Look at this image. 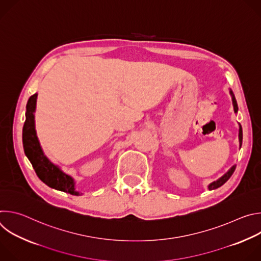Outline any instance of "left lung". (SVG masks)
I'll return each instance as SVG.
<instances>
[{"instance_id":"8db88e82","label":"left lung","mask_w":261,"mask_h":261,"mask_svg":"<svg viewBox=\"0 0 261 261\" xmlns=\"http://www.w3.org/2000/svg\"><path fill=\"white\" fill-rule=\"evenodd\" d=\"M229 94H230V96H231V100H232V105H233L234 114H238V110H239L238 103H237L236 97H234V95H233V93H232V91H231L230 89H229ZM239 141H240V148H241V146H242V142H243V129H242L241 124H239ZM234 170H236V165L231 166V168H230L226 173L223 174L220 178H218L217 180H214L213 182H211V184L207 186L208 190H215V189H217V188L221 187L222 185H224V184L229 179V177L232 175V173H233V171H234Z\"/></svg>"}]
</instances>
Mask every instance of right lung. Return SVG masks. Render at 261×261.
<instances>
[{
	"label": "right lung",
	"mask_w": 261,
	"mask_h": 261,
	"mask_svg": "<svg viewBox=\"0 0 261 261\" xmlns=\"http://www.w3.org/2000/svg\"><path fill=\"white\" fill-rule=\"evenodd\" d=\"M37 96L38 94L31 96L25 107V122L22 128V144L24 154L33 165L37 175L48 187L79 196L81 193L75 190V180L72 176L65 173L58 165L54 164L44 155L39 139L37 137L34 115L36 111Z\"/></svg>",
	"instance_id": "add662e5"
}]
</instances>
